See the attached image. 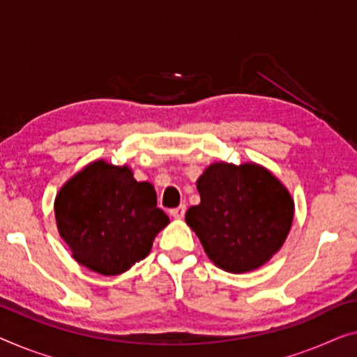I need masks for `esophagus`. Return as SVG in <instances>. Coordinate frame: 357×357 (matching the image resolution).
Listing matches in <instances>:
<instances>
[{"label": "esophagus", "mask_w": 357, "mask_h": 357, "mask_svg": "<svg viewBox=\"0 0 357 357\" xmlns=\"http://www.w3.org/2000/svg\"><path fill=\"white\" fill-rule=\"evenodd\" d=\"M184 213H185V205H179L178 208L169 210V215H172V216L174 218V220H183Z\"/></svg>", "instance_id": "34e87169"}]
</instances>
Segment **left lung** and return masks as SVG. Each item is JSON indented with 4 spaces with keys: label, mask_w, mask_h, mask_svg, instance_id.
I'll list each match as a JSON object with an SVG mask.
<instances>
[{
    "label": "left lung",
    "mask_w": 357,
    "mask_h": 357,
    "mask_svg": "<svg viewBox=\"0 0 357 357\" xmlns=\"http://www.w3.org/2000/svg\"><path fill=\"white\" fill-rule=\"evenodd\" d=\"M200 204L185 213L215 266L243 274L268 263L289 236L295 202L268 168L215 162L197 179Z\"/></svg>",
    "instance_id": "8db88e82"
}]
</instances>
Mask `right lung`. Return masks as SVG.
I'll return each mask as SVG.
<instances>
[{
	"label": "right lung",
	"mask_w": 357,
	"mask_h": 357,
	"mask_svg": "<svg viewBox=\"0 0 357 357\" xmlns=\"http://www.w3.org/2000/svg\"><path fill=\"white\" fill-rule=\"evenodd\" d=\"M54 215L75 261L102 275H119L144 259L169 222L157 208L151 183H137L128 165L116 167L102 158L62 185Z\"/></svg>",
	"instance_id": "add662e5"
}]
</instances>
